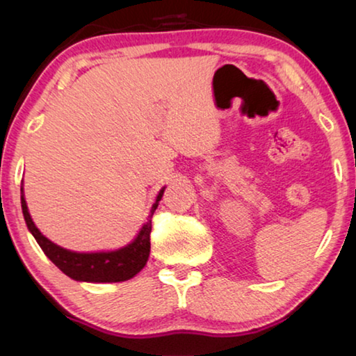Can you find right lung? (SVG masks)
Instances as JSON below:
<instances>
[{"label":"right lung","mask_w":356,"mask_h":356,"mask_svg":"<svg viewBox=\"0 0 356 356\" xmlns=\"http://www.w3.org/2000/svg\"><path fill=\"white\" fill-rule=\"evenodd\" d=\"M23 191V188H22ZM165 188H161L159 196L150 209V215L147 221L144 222L140 234L130 245L116 251L106 252H75L64 250L61 246L50 242L31 220V215L28 212V206L22 193V210L25 216L26 226L39 243L45 256L56 265V267L65 273L69 278L75 281L86 282H120L134 278L136 273H140L146 265L150 252V231H152V215L155 209L159 207V202L163 196Z\"/></svg>","instance_id":"right-lung-1"}]
</instances>
